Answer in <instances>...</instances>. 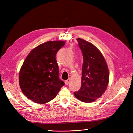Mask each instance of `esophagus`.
Listing matches in <instances>:
<instances>
[{"instance_id": "esophagus-1", "label": "esophagus", "mask_w": 133, "mask_h": 133, "mask_svg": "<svg viewBox=\"0 0 133 133\" xmlns=\"http://www.w3.org/2000/svg\"><path fill=\"white\" fill-rule=\"evenodd\" d=\"M70 82V78H69L68 79H67V80L65 81L64 83H65V84H66V85H67V84H69Z\"/></svg>"}]
</instances>
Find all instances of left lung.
I'll return each mask as SVG.
<instances>
[{
    "mask_svg": "<svg viewBox=\"0 0 133 133\" xmlns=\"http://www.w3.org/2000/svg\"><path fill=\"white\" fill-rule=\"evenodd\" d=\"M77 40L83 63L81 89L74 94L82 102H92L106 91L109 81V69L103 55L94 44L81 38Z\"/></svg>",
    "mask_w": 133,
    "mask_h": 133,
    "instance_id": "left-lung-1",
    "label": "left lung"
}]
</instances>
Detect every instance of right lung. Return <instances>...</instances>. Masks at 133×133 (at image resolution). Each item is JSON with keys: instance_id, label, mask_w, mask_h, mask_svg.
I'll return each mask as SVG.
<instances>
[{"instance_id": "add662e5", "label": "right lung", "mask_w": 133, "mask_h": 133, "mask_svg": "<svg viewBox=\"0 0 133 133\" xmlns=\"http://www.w3.org/2000/svg\"><path fill=\"white\" fill-rule=\"evenodd\" d=\"M64 41H49L31 51L19 71V86L23 94L35 103L44 104L55 98L64 82L59 78L56 54Z\"/></svg>"}]
</instances>
